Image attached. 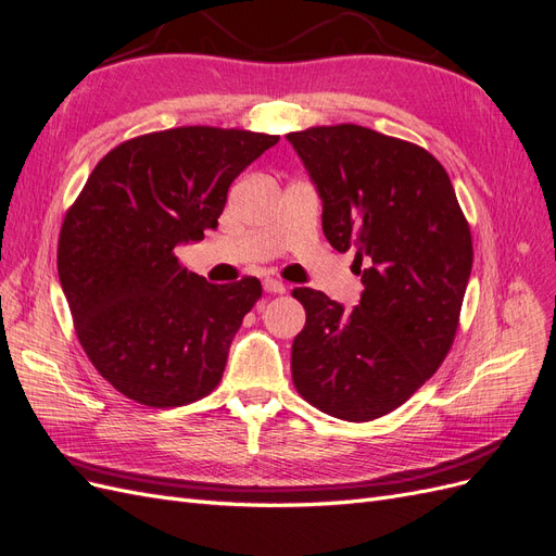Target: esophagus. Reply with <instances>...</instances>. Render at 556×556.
Here are the masks:
<instances>
[{
    "label": "esophagus",
    "mask_w": 556,
    "mask_h": 556,
    "mask_svg": "<svg viewBox=\"0 0 556 556\" xmlns=\"http://www.w3.org/2000/svg\"><path fill=\"white\" fill-rule=\"evenodd\" d=\"M285 290V282L282 280H276V278H266L264 280V292H268V294H282Z\"/></svg>",
    "instance_id": "34e87169"
}]
</instances>
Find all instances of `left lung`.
Returning <instances> with one entry per match:
<instances>
[{"instance_id": "8db88e82", "label": "left lung", "mask_w": 556, "mask_h": 556, "mask_svg": "<svg viewBox=\"0 0 556 556\" xmlns=\"http://www.w3.org/2000/svg\"><path fill=\"white\" fill-rule=\"evenodd\" d=\"M323 199V231L355 250L359 304L296 288L306 327L292 380L311 406L371 422L406 403L439 368L459 325L473 266L470 229L441 162L359 125L288 134Z\"/></svg>"}]
</instances>
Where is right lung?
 I'll return each instance as SVG.
<instances>
[{
  "label": "right lung",
  "instance_id": "right-lung-1",
  "mask_svg": "<svg viewBox=\"0 0 556 556\" xmlns=\"http://www.w3.org/2000/svg\"><path fill=\"white\" fill-rule=\"evenodd\" d=\"M280 137L176 127L125 141L64 215L58 274L86 355L117 392L176 408L213 392L257 278L213 285L176 245L217 227L229 185Z\"/></svg>",
  "mask_w": 556,
  "mask_h": 556
}]
</instances>
